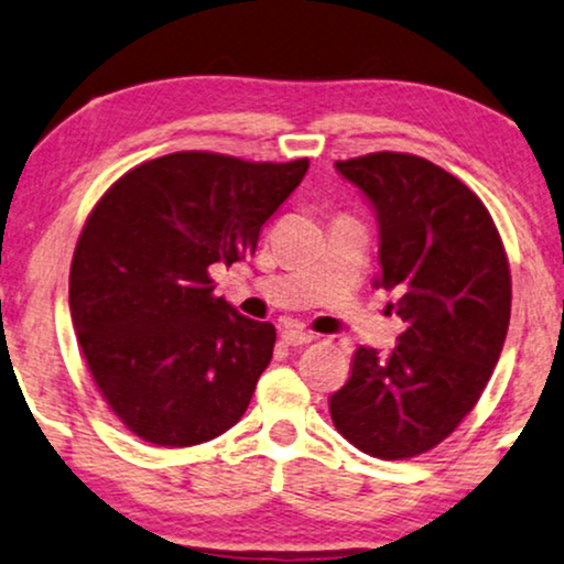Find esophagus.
<instances>
[{"mask_svg": "<svg viewBox=\"0 0 564 564\" xmlns=\"http://www.w3.org/2000/svg\"><path fill=\"white\" fill-rule=\"evenodd\" d=\"M281 338H283V344H289V346H306L315 340V335L302 330V327H283Z\"/></svg>", "mask_w": 564, "mask_h": 564, "instance_id": "1", "label": "esophagus"}]
</instances>
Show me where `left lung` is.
Returning a JSON list of instances; mask_svg holds the SVG:
<instances>
[{
    "instance_id": "1",
    "label": "left lung",
    "mask_w": 564,
    "mask_h": 564,
    "mask_svg": "<svg viewBox=\"0 0 564 564\" xmlns=\"http://www.w3.org/2000/svg\"><path fill=\"white\" fill-rule=\"evenodd\" d=\"M380 224L377 286L405 327L388 359L359 346L330 395L335 430L361 453L403 460L432 451L487 388L510 325V265L484 203L411 153L335 161Z\"/></svg>"
}]
</instances>
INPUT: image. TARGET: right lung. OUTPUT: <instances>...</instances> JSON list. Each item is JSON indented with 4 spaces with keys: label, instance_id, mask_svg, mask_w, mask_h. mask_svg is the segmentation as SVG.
I'll return each mask as SVG.
<instances>
[{
    "label": "right lung",
    "instance_id": "add662e5",
    "mask_svg": "<svg viewBox=\"0 0 564 564\" xmlns=\"http://www.w3.org/2000/svg\"><path fill=\"white\" fill-rule=\"evenodd\" d=\"M306 169V159L169 153L127 171L90 210L69 312L93 382L140 440L199 445L247 411L275 327L213 294L210 268L254 254Z\"/></svg>",
    "mask_w": 564,
    "mask_h": 564
}]
</instances>
